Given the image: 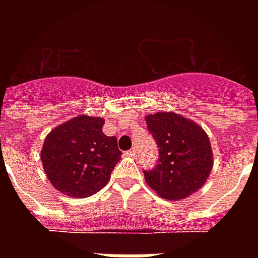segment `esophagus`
<instances>
[{
  "mask_svg": "<svg viewBox=\"0 0 258 258\" xmlns=\"http://www.w3.org/2000/svg\"><path fill=\"white\" fill-rule=\"evenodd\" d=\"M125 155H127V157L135 158V155H137V150H128V151H125Z\"/></svg>",
  "mask_w": 258,
  "mask_h": 258,
  "instance_id": "34e87169",
  "label": "esophagus"
}]
</instances>
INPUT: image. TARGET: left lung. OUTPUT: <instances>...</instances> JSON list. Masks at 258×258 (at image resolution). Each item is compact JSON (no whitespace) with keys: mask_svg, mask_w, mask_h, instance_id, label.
Here are the masks:
<instances>
[{"mask_svg":"<svg viewBox=\"0 0 258 258\" xmlns=\"http://www.w3.org/2000/svg\"><path fill=\"white\" fill-rule=\"evenodd\" d=\"M146 123L159 147L158 166L145 171L146 183L167 201L198 191L213 170L212 146L205 130L172 111L147 115Z\"/></svg>","mask_w":258,"mask_h":258,"instance_id":"8db88e82","label":"left lung"}]
</instances>
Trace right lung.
Instances as JSON below:
<instances>
[{"mask_svg": "<svg viewBox=\"0 0 258 258\" xmlns=\"http://www.w3.org/2000/svg\"><path fill=\"white\" fill-rule=\"evenodd\" d=\"M104 119L79 115L46 135L41 162L56 190L72 198H86L104 187L120 161L115 137L103 133Z\"/></svg>", "mask_w": 258, "mask_h": 258, "instance_id": "right-lung-1", "label": "right lung"}]
</instances>
